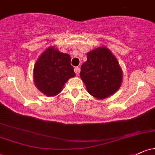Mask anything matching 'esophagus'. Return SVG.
Segmentation results:
<instances>
[{"mask_svg":"<svg viewBox=\"0 0 155 155\" xmlns=\"http://www.w3.org/2000/svg\"><path fill=\"white\" fill-rule=\"evenodd\" d=\"M80 71H81V69H80L79 67H75V68H74V72H75V74H77V75H79Z\"/></svg>","mask_w":155,"mask_h":155,"instance_id":"esophagus-1","label":"esophagus"}]
</instances>
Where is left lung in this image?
Masks as SVG:
<instances>
[{"label":"left lung","instance_id":"1","mask_svg":"<svg viewBox=\"0 0 155 155\" xmlns=\"http://www.w3.org/2000/svg\"><path fill=\"white\" fill-rule=\"evenodd\" d=\"M87 61L80 73L89 93L97 99H104L117 91L123 73L117 59L106 47L87 53Z\"/></svg>","mask_w":155,"mask_h":155}]
</instances>
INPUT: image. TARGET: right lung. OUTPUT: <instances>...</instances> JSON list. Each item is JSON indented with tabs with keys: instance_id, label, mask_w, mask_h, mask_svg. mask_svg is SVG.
<instances>
[{
	"instance_id": "obj_1",
	"label": "right lung",
	"mask_w": 155,
	"mask_h": 155,
	"mask_svg": "<svg viewBox=\"0 0 155 155\" xmlns=\"http://www.w3.org/2000/svg\"><path fill=\"white\" fill-rule=\"evenodd\" d=\"M74 76L70 55L54 47L48 48L34 66L35 84L41 92L49 97L61 92L66 81Z\"/></svg>"
}]
</instances>
